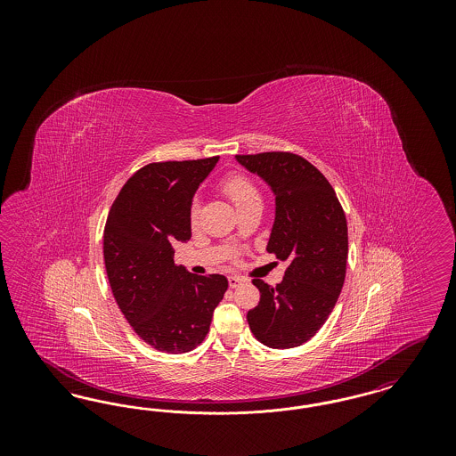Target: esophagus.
Returning <instances> with one entry per match:
<instances>
[{
  "label": "esophagus",
  "instance_id": "obj_1",
  "mask_svg": "<svg viewBox=\"0 0 456 456\" xmlns=\"http://www.w3.org/2000/svg\"><path fill=\"white\" fill-rule=\"evenodd\" d=\"M242 282H244V279H240L238 275H231V277H229V287H231V289H236V287H239Z\"/></svg>",
  "mask_w": 456,
  "mask_h": 456
}]
</instances>
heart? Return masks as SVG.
<instances>
[{
	"instance_id": "b5f03b06",
	"label": "heart",
	"mask_w": 456,
	"mask_h": 456,
	"mask_svg": "<svg viewBox=\"0 0 456 456\" xmlns=\"http://www.w3.org/2000/svg\"><path fill=\"white\" fill-rule=\"evenodd\" d=\"M222 190L225 195L231 198V201L236 205V208H242L251 203H260L258 190L248 177H244L240 174H231L229 177H225L222 183ZM198 214H200L198 207H193V210H191V224L193 225H196V222H198Z\"/></svg>"
}]
</instances>
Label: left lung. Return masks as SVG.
Here are the masks:
<instances>
[{
	"mask_svg": "<svg viewBox=\"0 0 456 456\" xmlns=\"http://www.w3.org/2000/svg\"><path fill=\"white\" fill-rule=\"evenodd\" d=\"M275 196L266 251L287 261L283 281L255 279L260 303L248 323L263 346H303L325 325L342 292L347 268V220L335 190L313 164L290 152L236 155Z\"/></svg>",
	"mask_w": 456,
	"mask_h": 456,
	"instance_id": "1",
	"label": "left lung"
}]
</instances>
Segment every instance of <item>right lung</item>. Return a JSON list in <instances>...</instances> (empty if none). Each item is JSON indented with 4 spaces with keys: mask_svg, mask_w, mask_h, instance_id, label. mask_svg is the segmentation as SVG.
<instances>
[{
    "mask_svg": "<svg viewBox=\"0 0 456 456\" xmlns=\"http://www.w3.org/2000/svg\"><path fill=\"white\" fill-rule=\"evenodd\" d=\"M218 157L157 162L131 175L104 229L109 283L136 335L179 354L203 342L229 282L174 265L175 242L191 239L193 196Z\"/></svg>",
    "mask_w": 456,
    "mask_h": 456,
    "instance_id": "right-lung-1",
    "label": "right lung"
}]
</instances>
